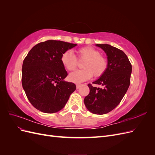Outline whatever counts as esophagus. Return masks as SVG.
<instances>
[{
    "mask_svg": "<svg viewBox=\"0 0 155 155\" xmlns=\"http://www.w3.org/2000/svg\"><path fill=\"white\" fill-rule=\"evenodd\" d=\"M81 85H79V84H76V88L78 89L79 87H80Z\"/></svg>",
    "mask_w": 155,
    "mask_h": 155,
    "instance_id": "esophagus-1",
    "label": "esophagus"
}]
</instances>
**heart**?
Segmentation results:
<instances>
[{
  "label": "heart",
  "mask_w": 155,
  "mask_h": 155,
  "mask_svg": "<svg viewBox=\"0 0 155 155\" xmlns=\"http://www.w3.org/2000/svg\"><path fill=\"white\" fill-rule=\"evenodd\" d=\"M77 58L71 51H67L61 57V61L64 67L68 71H72L78 64V60L83 61V69L78 70L70 74L68 79L70 81L80 83L88 80L93 76L99 78L104 74L108 67V61L100 51L92 47L85 46L76 51Z\"/></svg>",
  "instance_id": "1"
}]
</instances>
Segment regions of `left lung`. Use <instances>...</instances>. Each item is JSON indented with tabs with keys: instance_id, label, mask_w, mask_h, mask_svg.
<instances>
[{
	"instance_id": "8db88e82",
	"label": "left lung",
	"mask_w": 155,
	"mask_h": 155,
	"mask_svg": "<svg viewBox=\"0 0 155 155\" xmlns=\"http://www.w3.org/2000/svg\"><path fill=\"white\" fill-rule=\"evenodd\" d=\"M96 46L105 51L108 67L105 72L92 83L101 85L104 88L88 84L90 92L84 99V103L92 113L104 114L118 106L127 91L132 65L122 50L107 44H97Z\"/></svg>"
}]
</instances>
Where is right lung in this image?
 <instances>
[{
	"instance_id": "right-lung-1",
	"label": "right lung",
	"mask_w": 155,
	"mask_h": 155,
	"mask_svg": "<svg viewBox=\"0 0 155 155\" xmlns=\"http://www.w3.org/2000/svg\"><path fill=\"white\" fill-rule=\"evenodd\" d=\"M76 44L48 40L35 45L23 61L22 85L35 109L54 113L66 105L76 90L73 83L63 81L67 72L61 61V55Z\"/></svg>"
}]
</instances>
